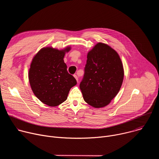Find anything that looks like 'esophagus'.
<instances>
[{
    "label": "esophagus",
    "mask_w": 159,
    "mask_h": 159,
    "mask_svg": "<svg viewBox=\"0 0 159 159\" xmlns=\"http://www.w3.org/2000/svg\"><path fill=\"white\" fill-rule=\"evenodd\" d=\"M74 77L75 78L76 80H77V82H78V81H79V79H78V77H77V75H74Z\"/></svg>",
    "instance_id": "obj_1"
}]
</instances>
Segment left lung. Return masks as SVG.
Returning a JSON list of instances; mask_svg holds the SVG:
<instances>
[{
  "mask_svg": "<svg viewBox=\"0 0 159 159\" xmlns=\"http://www.w3.org/2000/svg\"><path fill=\"white\" fill-rule=\"evenodd\" d=\"M80 89L84 101L96 108L107 106L121 87L124 70L118 53L99 43L87 54Z\"/></svg>",
  "mask_w": 159,
  "mask_h": 159,
  "instance_id": "1",
  "label": "left lung"
}]
</instances>
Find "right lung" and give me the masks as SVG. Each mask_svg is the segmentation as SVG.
I'll return each mask as SVG.
<instances>
[{
  "label": "right lung",
  "mask_w": 159,
  "mask_h": 159,
  "mask_svg": "<svg viewBox=\"0 0 159 159\" xmlns=\"http://www.w3.org/2000/svg\"><path fill=\"white\" fill-rule=\"evenodd\" d=\"M70 50L43 48L32 60L28 74L31 89L38 99L49 106L66 101L70 89L77 84L63 61L65 52Z\"/></svg>",
  "instance_id": "add662e5"
}]
</instances>
